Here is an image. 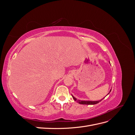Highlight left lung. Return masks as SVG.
Returning a JSON list of instances; mask_svg holds the SVG:
<instances>
[{"mask_svg": "<svg viewBox=\"0 0 135 135\" xmlns=\"http://www.w3.org/2000/svg\"><path fill=\"white\" fill-rule=\"evenodd\" d=\"M111 90H112V89H111ZM111 90H110V91H111ZM72 97H73V99H74V100L75 101H76L79 104H83V105H94V104H96L99 103V102H100L101 100H103L104 99V98H104H103V99L100 100V101H80V100H77L74 97H73V96H72Z\"/></svg>", "mask_w": 135, "mask_h": 135, "instance_id": "8db88e82", "label": "left lung"}]
</instances>
